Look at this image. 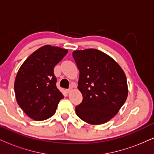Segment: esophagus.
Wrapping results in <instances>:
<instances>
[{"label":"esophagus","mask_w":154,"mask_h":154,"mask_svg":"<svg viewBox=\"0 0 154 154\" xmlns=\"http://www.w3.org/2000/svg\"><path fill=\"white\" fill-rule=\"evenodd\" d=\"M65 91H66V92H67V93H69V92H70V91H72V88L65 89Z\"/></svg>","instance_id":"1"}]
</instances>
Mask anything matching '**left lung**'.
<instances>
[{
	"label": "left lung",
	"mask_w": 154,
	"mask_h": 154,
	"mask_svg": "<svg viewBox=\"0 0 154 154\" xmlns=\"http://www.w3.org/2000/svg\"><path fill=\"white\" fill-rule=\"evenodd\" d=\"M72 56L79 71L78 89L83 97L76 114L93 125L106 123L127 98L125 74L116 61L98 50H76Z\"/></svg>",
	"instance_id": "left-lung-1"
}]
</instances>
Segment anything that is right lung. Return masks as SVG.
I'll use <instances>...</instances> for the list:
<instances>
[{
  "label": "right lung",
  "instance_id": "obj_1",
  "mask_svg": "<svg viewBox=\"0 0 154 154\" xmlns=\"http://www.w3.org/2000/svg\"><path fill=\"white\" fill-rule=\"evenodd\" d=\"M67 52L59 47L42 46L27 58L17 72L14 84L17 102L32 119L51 117L63 99L56 87L54 67Z\"/></svg>",
  "mask_w": 154,
  "mask_h": 154
}]
</instances>
